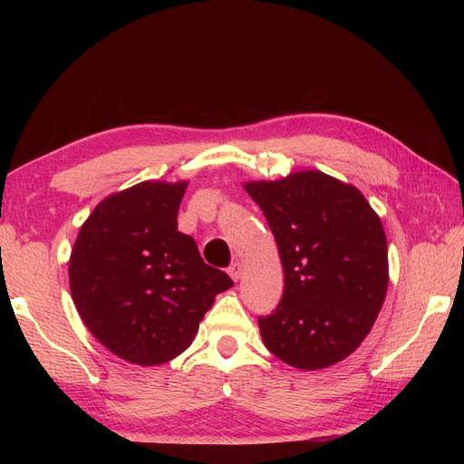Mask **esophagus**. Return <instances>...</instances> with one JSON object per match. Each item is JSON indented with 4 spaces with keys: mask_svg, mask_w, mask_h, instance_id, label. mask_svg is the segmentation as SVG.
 <instances>
[{
    "mask_svg": "<svg viewBox=\"0 0 464 464\" xmlns=\"http://www.w3.org/2000/svg\"><path fill=\"white\" fill-rule=\"evenodd\" d=\"M228 275L232 276V280H240V276H242V263H232L230 266H228Z\"/></svg>",
    "mask_w": 464,
    "mask_h": 464,
    "instance_id": "34e87169",
    "label": "esophagus"
}]
</instances>
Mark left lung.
<instances>
[{"mask_svg": "<svg viewBox=\"0 0 464 464\" xmlns=\"http://www.w3.org/2000/svg\"><path fill=\"white\" fill-rule=\"evenodd\" d=\"M244 188L269 222L285 271L280 304L257 319L261 339L292 368H329L362 344L383 305V224L354 186L317 170Z\"/></svg>", "mask_w": 464, "mask_h": 464, "instance_id": "left-lung-1", "label": "left lung"}]
</instances>
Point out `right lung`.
Segmentation results:
<instances>
[{
  "label": "right lung",
  "mask_w": 464,
  "mask_h": 464,
  "mask_svg": "<svg viewBox=\"0 0 464 464\" xmlns=\"http://www.w3.org/2000/svg\"><path fill=\"white\" fill-rule=\"evenodd\" d=\"M188 181H141L111 193L82 224L69 286L94 339L137 366H159L191 344L215 296L234 283L178 232Z\"/></svg>",
  "instance_id": "right-lung-1"
}]
</instances>
